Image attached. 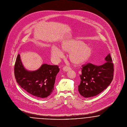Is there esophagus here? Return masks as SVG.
<instances>
[{
	"label": "esophagus",
	"mask_w": 127,
	"mask_h": 127,
	"mask_svg": "<svg viewBox=\"0 0 127 127\" xmlns=\"http://www.w3.org/2000/svg\"><path fill=\"white\" fill-rule=\"evenodd\" d=\"M70 69H71V68H70L69 67L66 66H64V67H63V70L64 71H65V72H66V71H68V70H70Z\"/></svg>",
	"instance_id": "esophagus-1"
}]
</instances>
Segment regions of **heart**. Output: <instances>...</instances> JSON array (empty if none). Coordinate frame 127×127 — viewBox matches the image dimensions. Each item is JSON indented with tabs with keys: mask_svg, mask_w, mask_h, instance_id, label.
I'll return each mask as SVG.
<instances>
[{
	"mask_svg": "<svg viewBox=\"0 0 127 127\" xmlns=\"http://www.w3.org/2000/svg\"><path fill=\"white\" fill-rule=\"evenodd\" d=\"M61 48L63 51L68 53V58L70 62L75 65L85 64L92 54V49L91 46L78 39L64 40L61 43ZM51 54L56 61L59 60L63 56V51L55 46H52Z\"/></svg>",
	"mask_w": 127,
	"mask_h": 127,
	"instance_id": "heart-1",
	"label": "heart"
}]
</instances>
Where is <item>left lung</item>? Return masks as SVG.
I'll return each instance as SVG.
<instances>
[{"label":"left lung","instance_id":"left-lung-1","mask_svg":"<svg viewBox=\"0 0 127 127\" xmlns=\"http://www.w3.org/2000/svg\"><path fill=\"white\" fill-rule=\"evenodd\" d=\"M110 54L101 65L88 64L82 65L81 82L78 86L80 94L85 98L95 96L107 88L113 78V64Z\"/></svg>","mask_w":127,"mask_h":127}]
</instances>
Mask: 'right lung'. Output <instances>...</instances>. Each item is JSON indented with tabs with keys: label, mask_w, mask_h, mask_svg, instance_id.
<instances>
[{
	"label": "right lung",
	"mask_w": 127,
	"mask_h": 127,
	"mask_svg": "<svg viewBox=\"0 0 127 127\" xmlns=\"http://www.w3.org/2000/svg\"><path fill=\"white\" fill-rule=\"evenodd\" d=\"M58 65L42 64L36 70L25 68L18 54L14 67L16 81L21 88L31 95L44 98L50 95L54 90L56 77L59 72Z\"/></svg>",
	"instance_id": "1"
}]
</instances>
